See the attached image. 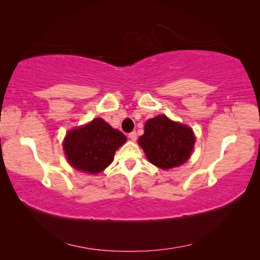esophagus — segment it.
Here are the masks:
<instances>
[{
  "mask_svg": "<svg viewBox=\"0 0 260 260\" xmlns=\"http://www.w3.org/2000/svg\"><path fill=\"white\" fill-rule=\"evenodd\" d=\"M128 138L132 141H135L136 139H138V134H136V132H131V133L128 134Z\"/></svg>",
  "mask_w": 260,
  "mask_h": 260,
  "instance_id": "esophagus-1",
  "label": "esophagus"
}]
</instances>
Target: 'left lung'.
Listing matches in <instances>:
<instances>
[{
	"instance_id": "1",
	"label": "left lung",
	"mask_w": 260,
	"mask_h": 260,
	"mask_svg": "<svg viewBox=\"0 0 260 260\" xmlns=\"http://www.w3.org/2000/svg\"><path fill=\"white\" fill-rule=\"evenodd\" d=\"M139 144L151 164L169 170L188 160L195 136L188 126L170 120L166 116H157L146 122Z\"/></svg>"
}]
</instances>
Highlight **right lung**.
<instances>
[{
  "instance_id": "add662e5",
  "label": "right lung",
  "mask_w": 260,
  "mask_h": 260,
  "mask_svg": "<svg viewBox=\"0 0 260 260\" xmlns=\"http://www.w3.org/2000/svg\"><path fill=\"white\" fill-rule=\"evenodd\" d=\"M125 142L126 136L120 131L96 118L86 126L70 131L63 147L72 167L96 174L111 164L114 152Z\"/></svg>"
}]
</instances>
